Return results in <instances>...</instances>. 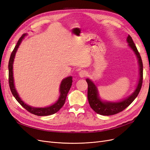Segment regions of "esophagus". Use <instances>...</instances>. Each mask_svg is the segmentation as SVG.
<instances>
[{
	"instance_id": "esophagus-1",
	"label": "esophagus",
	"mask_w": 150,
	"mask_h": 150,
	"mask_svg": "<svg viewBox=\"0 0 150 150\" xmlns=\"http://www.w3.org/2000/svg\"><path fill=\"white\" fill-rule=\"evenodd\" d=\"M87 75V72L84 70H81L79 72V76L81 78H84Z\"/></svg>"
}]
</instances>
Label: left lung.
Listing matches in <instances>:
<instances>
[{
    "label": "left lung",
    "mask_w": 150,
    "mask_h": 150,
    "mask_svg": "<svg viewBox=\"0 0 150 150\" xmlns=\"http://www.w3.org/2000/svg\"><path fill=\"white\" fill-rule=\"evenodd\" d=\"M127 42H128V46L133 49V51L137 56L139 67V79L137 89L133 93L126 98L124 100L120 102H106L103 101L99 97L98 89L95 84L89 79H86V82L88 85V99L89 104L93 110L99 115L103 116H110L116 115L117 113L121 112L129 106L135 98L138 95L143 83V62L142 57L136 47L133 40L131 36L128 35L127 38Z\"/></svg>",
    "instance_id": "left-lung-1"
}]
</instances>
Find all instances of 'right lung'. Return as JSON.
Returning <instances> with one entry per match:
<instances>
[{"label": "right lung", "instance_id": "right-lung-1", "mask_svg": "<svg viewBox=\"0 0 150 150\" xmlns=\"http://www.w3.org/2000/svg\"><path fill=\"white\" fill-rule=\"evenodd\" d=\"M25 35H27V34H22V35L19 38V40L15 46L14 49H13V51L11 53V55L9 59V61H8V84H9V87L11 91V93L13 94V96H14L16 100L18 101L21 105L27 111H28L29 112L32 113L37 116H49L54 114V113L57 112L64 105L66 99L67 97V94L69 92V91L71 87L72 83V78L71 76L67 77V78H65L62 81L61 86H60V96L59 98L58 99L57 101L52 104V106L46 107V108H34L31 107L28 104H25V103L23 102V101L21 100V99L19 96L17 91L15 88L14 83H13V59H14L16 53L17 52V50L19 47V45L21 44L22 39L24 38Z\"/></svg>", "mask_w": 150, "mask_h": 150}]
</instances>
